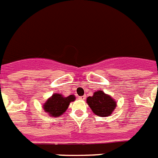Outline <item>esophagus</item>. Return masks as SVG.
I'll return each mask as SVG.
<instances>
[{
	"mask_svg": "<svg viewBox=\"0 0 158 158\" xmlns=\"http://www.w3.org/2000/svg\"><path fill=\"white\" fill-rule=\"evenodd\" d=\"M86 97L85 96H81V97H79V99L80 100H85Z\"/></svg>",
	"mask_w": 158,
	"mask_h": 158,
	"instance_id": "esophagus-1",
	"label": "esophagus"
}]
</instances>
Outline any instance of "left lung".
Here are the masks:
<instances>
[{
    "label": "left lung",
    "instance_id": "obj_1",
    "mask_svg": "<svg viewBox=\"0 0 158 158\" xmlns=\"http://www.w3.org/2000/svg\"><path fill=\"white\" fill-rule=\"evenodd\" d=\"M86 102L93 113L99 117H109L112 115L117 107L115 100L101 89L96 91L92 97H88Z\"/></svg>",
    "mask_w": 158,
    "mask_h": 158
}]
</instances>
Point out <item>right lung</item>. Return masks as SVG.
<instances>
[{
	"label": "right lung",
	"mask_w": 158,
	"mask_h": 158,
	"mask_svg": "<svg viewBox=\"0 0 158 158\" xmlns=\"http://www.w3.org/2000/svg\"><path fill=\"white\" fill-rule=\"evenodd\" d=\"M75 99L76 97L74 95L64 97L60 94L56 93L46 100L43 105V109L50 117L59 118L67 110L70 102H74Z\"/></svg>",
	"instance_id": "right-lung-1"
}]
</instances>
